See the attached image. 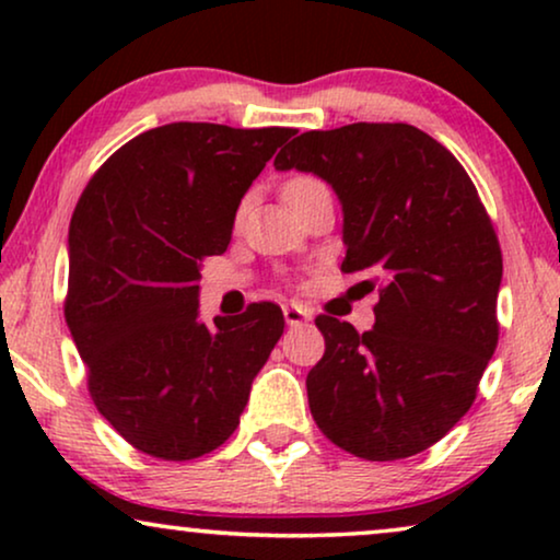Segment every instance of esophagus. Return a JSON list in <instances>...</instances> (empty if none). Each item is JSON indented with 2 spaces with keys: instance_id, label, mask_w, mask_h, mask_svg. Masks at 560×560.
I'll list each match as a JSON object with an SVG mask.
<instances>
[{
  "instance_id": "esophagus-1",
  "label": "esophagus",
  "mask_w": 560,
  "mask_h": 560,
  "mask_svg": "<svg viewBox=\"0 0 560 560\" xmlns=\"http://www.w3.org/2000/svg\"><path fill=\"white\" fill-rule=\"evenodd\" d=\"M282 316H285L288 326H303L305 320H311V313L301 308V305H295V303L285 305V308H282Z\"/></svg>"
}]
</instances>
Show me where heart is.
Masks as SVG:
<instances>
[{"label":"heart","instance_id":"heart-1","mask_svg":"<svg viewBox=\"0 0 560 560\" xmlns=\"http://www.w3.org/2000/svg\"><path fill=\"white\" fill-rule=\"evenodd\" d=\"M318 183H320V180L311 178V175H298V178H290V180L285 183V188H282V196L290 198L293 194H298V190H305V188H311V186H318Z\"/></svg>","mask_w":560,"mask_h":560}]
</instances>
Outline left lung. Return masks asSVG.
Wrapping results in <instances>:
<instances>
[{
    "label": "left lung",
    "mask_w": 560,
    "mask_h": 560,
    "mask_svg": "<svg viewBox=\"0 0 560 560\" xmlns=\"http://www.w3.org/2000/svg\"><path fill=\"white\" fill-rule=\"evenodd\" d=\"M313 173L343 211V272L377 288L374 328L318 316L326 339L308 405L336 446L395 462L441 441L471 408L497 349L502 249L462 163L412 125L303 132L275 158Z\"/></svg>",
    "instance_id": "1"
}]
</instances>
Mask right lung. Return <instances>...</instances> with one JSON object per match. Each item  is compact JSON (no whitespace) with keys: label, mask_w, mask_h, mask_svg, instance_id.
I'll list each match as a JSON object with an SVG mask.
<instances>
[{"label":"right lung","mask_w":560,"mask_h":560,"mask_svg":"<svg viewBox=\"0 0 560 560\" xmlns=\"http://www.w3.org/2000/svg\"><path fill=\"white\" fill-rule=\"evenodd\" d=\"M293 135L209 121L148 129L75 203L66 324L98 412L142 454L188 462L219 448L282 336L275 303L203 324L198 280L203 259L226 252L252 180Z\"/></svg>","instance_id":"obj_1"}]
</instances>
